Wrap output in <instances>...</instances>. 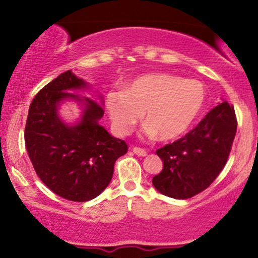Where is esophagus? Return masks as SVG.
Segmentation results:
<instances>
[{"label":"esophagus","mask_w":258,"mask_h":258,"mask_svg":"<svg viewBox=\"0 0 258 258\" xmlns=\"http://www.w3.org/2000/svg\"><path fill=\"white\" fill-rule=\"evenodd\" d=\"M132 152L138 156H146L147 155L146 149H143V148H139V147H133Z\"/></svg>","instance_id":"obj_1"}]
</instances>
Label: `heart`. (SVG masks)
Wrapping results in <instances>:
<instances>
[{
  "instance_id": "obj_1",
  "label": "heart",
  "mask_w": 258,
  "mask_h": 258,
  "mask_svg": "<svg viewBox=\"0 0 258 258\" xmlns=\"http://www.w3.org/2000/svg\"><path fill=\"white\" fill-rule=\"evenodd\" d=\"M205 99V87L197 80L153 73L133 79L123 91L109 92L105 108L116 135H128L143 112L147 121L144 133L168 142L182 137L190 128Z\"/></svg>"
}]
</instances>
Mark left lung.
I'll list each match as a JSON object with an SVG mask.
<instances>
[{
    "instance_id": "obj_1",
    "label": "left lung",
    "mask_w": 258,
    "mask_h": 258,
    "mask_svg": "<svg viewBox=\"0 0 258 258\" xmlns=\"http://www.w3.org/2000/svg\"><path fill=\"white\" fill-rule=\"evenodd\" d=\"M236 117L224 100L183 138L156 150L164 168L153 184L161 194L188 199L201 193L226 166L236 133Z\"/></svg>"
}]
</instances>
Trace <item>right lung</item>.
<instances>
[{
	"label": "right lung",
	"mask_w": 258,
	"mask_h": 258,
	"mask_svg": "<svg viewBox=\"0 0 258 258\" xmlns=\"http://www.w3.org/2000/svg\"><path fill=\"white\" fill-rule=\"evenodd\" d=\"M87 82L68 70L35 96L25 126V146L40 179L59 197L84 203L94 199L109 185L114 164L127 153L125 141L115 138L99 120L98 103L74 92L86 91ZM75 100L83 108L78 123L67 124L57 114L60 102Z\"/></svg>",
	"instance_id": "right-lung-1"
}]
</instances>
